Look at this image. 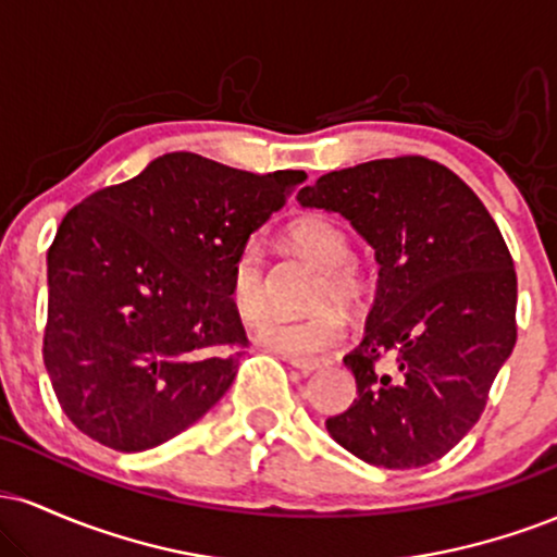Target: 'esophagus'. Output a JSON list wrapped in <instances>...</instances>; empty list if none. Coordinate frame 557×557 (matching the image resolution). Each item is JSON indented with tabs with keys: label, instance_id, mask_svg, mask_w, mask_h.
<instances>
[{
	"label": "esophagus",
	"instance_id": "1",
	"mask_svg": "<svg viewBox=\"0 0 557 557\" xmlns=\"http://www.w3.org/2000/svg\"><path fill=\"white\" fill-rule=\"evenodd\" d=\"M283 359L304 374L314 372V369H322V367H327V363H330L327 359H300V356H283Z\"/></svg>",
	"mask_w": 557,
	"mask_h": 557
}]
</instances>
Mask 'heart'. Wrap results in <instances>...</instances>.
I'll return each mask as SVG.
<instances>
[{
  "label": "heart",
  "mask_w": 557,
  "mask_h": 557,
  "mask_svg": "<svg viewBox=\"0 0 557 557\" xmlns=\"http://www.w3.org/2000/svg\"><path fill=\"white\" fill-rule=\"evenodd\" d=\"M287 240L322 267L314 300L359 304L367 290V277L354 259L350 235L341 222L324 214L298 216L287 227ZM230 304L246 322H259L267 314V253L259 240H246L233 257L227 274ZM348 335V322L335 306H319L306 314H274L259 324L257 337L267 348L287 356H317L341 345Z\"/></svg>",
  "instance_id": "obj_1"
}]
</instances>
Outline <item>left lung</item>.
Returning a JSON list of instances; mask_svg holds the SVG:
<instances>
[{"label":"left lung","mask_w":557,"mask_h":557,"mask_svg":"<svg viewBox=\"0 0 557 557\" xmlns=\"http://www.w3.org/2000/svg\"><path fill=\"white\" fill-rule=\"evenodd\" d=\"M298 201L343 214L380 264L363 341L343 359L359 398L327 432L382 469L437 461L482 417L516 345L519 287L500 230L456 172L424 157L327 172Z\"/></svg>","instance_id":"8db88e82"}]
</instances>
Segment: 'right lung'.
<instances>
[{"label": "right lung", "instance_id": "1", "mask_svg": "<svg viewBox=\"0 0 557 557\" xmlns=\"http://www.w3.org/2000/svg\"><path fill=\"white\" fill-rule=\"evenodd\" d=\"M304 181L172 151L70 209L47 253L44 367L83 434L149 450L227 393L248 345L230 264Z\"/></svg>", "mask_w": 557, "mask_h": 557}]
</instances>
